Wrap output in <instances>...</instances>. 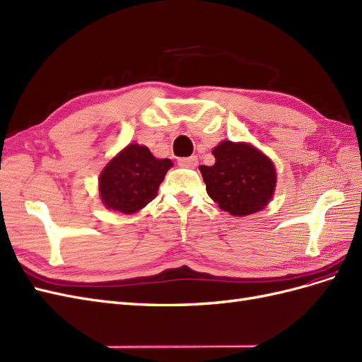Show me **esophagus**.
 Returning <instances> with one entry per match:
<instances>
[{
	"label": "esophagus",
	"mask_w": 362,
	"mask_h": 362,
	"mask_svg": "<svg viewBox=\"0 0 362 362\" xmlns=\"http://www.w3.org/2000/svg\"><path fill=\"white\" fill-rule=\"evenodd\" d=\"M197 165H199V159L196 156L182 157V159H179V166H182V168H196Z\"/></svg>",
	"instance_id": "obj_1"
}]
</instances>
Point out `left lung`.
<instances>
[{"instance_id": "obj_1", "label": "left lung", "mask_w": 362, "mask_h": 362, "mask_svg": "<svg viewBox=\"0 0 362 362\" xmlns=\"http://www.w3.org/2000/svg\"><path fill=\"white\" fill-rule=\"evenodd\" d=\"M212 154L216 163L200 165L208 196L230 216L245 217L262 211L274 196V162L245 142H220Z\"/></svg>"}]
</instances>
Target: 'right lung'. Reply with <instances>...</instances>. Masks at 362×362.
<instances>
[{
    "label": "right lung",
    "instance_id": "right-lung-1",
    "mask_svg": "<svg viewBox=\"0 0 362 362\" xmlns=\"http://www.w3.org/2000/svg\"><path fill=\"white\" fill-rule=\"evenodd\" d=\"M170 159H156L144 145L129 144L111 159L99 175V196L107 209L134 214L156 196Z\"/></svg>",
    "mask_w": 362,
    "mask_h": 362
}]
</instances>
